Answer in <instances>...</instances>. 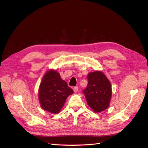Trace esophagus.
<instances>
[{
  "mask_svg": "<svg viewBox=\"0 0 148 148\" xmlns=\"http://www.w3.org/2000/svg\"><path fill=\"white\" fill-rule=\"evenodd\" d=\"M78 91V87L76 86V87H74V88H73V91H74L75 92H77Z\"/></svg>",
  "mask_w": 148,
  "mask_h": 148,
  "instance_id": "obj_1",
  "label": "esophagus"
}]
</instances>
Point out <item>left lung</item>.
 <instances>
[{
  "instance_id": "left-lung-1",
  "label": "left lung",
  "mask_w": 148,
  "mask_h": 148,
  "mask_svg": "<svg viewBox=\"0 0 148 148\" xmlns=\"http://www.w3.org/2000/svg\"><path fill=\"white\" fill-rule=\"evenodd\" d=\"M87 78V87L83 92L88 105L95 112H100L109 106L112 96L110 83L100 71L90 72Z\"/></svg>"
}]
</instances>
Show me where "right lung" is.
Masks as SVG:
<instances>
[{
	"instance_id": "obj_1",
	"label": "right lung",
	"mask_w": 148,
	"mask_h": 148,
	"mask_svg": "<svg viewBox=\"0 0 148 148\" xmlns=\"http://www.w3.org/2000/svg\"><path fill=\"white\" fill-rule=\"evenodd\" d=\"M73 91L62 79L59 73L51 70L43 77L39 89L41 107L53 114L59 113L68 96Z\"/></svg>"
}]
</instances>
